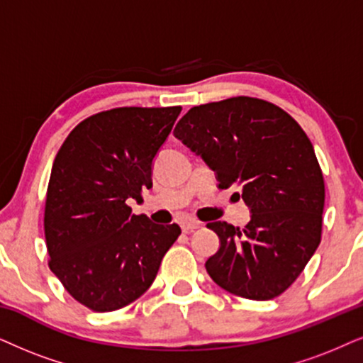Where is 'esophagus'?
I'll use <instances>...</instances> for the list:
<instances>
[{"mask_svg":"<svg viewBox=\"0 0 363 363\" xmlns=\"http://www.w3.org/2000/svg\"><path fill=\"white\" fill-rule=\"evenodd\" d=\"M181 228H182V231H184V233H191V231H194V229L203 228V223L194 221V219H187V221L181 223Z\"/></svg>","mask_w":363,"mask_h":363,"instance_id":"34e87169","label":"esophagus"}]
</instances>
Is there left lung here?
I'll return each instance as SVG.
<instances>
[{
  "mask_svg": "<svg viewBox=\"0 0 363 363\" xmlns=\"http://www.w3.org/2000/svg\"><path fill=\"white\" fill-rule=\"evenodd\" d=\"M174 135L213 169L221 189L240 187L251 213L242 229L208 224L219 238L206 261L209 277L247 300L281 295L322 240L325 184L303 128L266 100L233 97L192 107Z\"/></svg>",
  "mask_w": 363,
  "mask_h": 363,
  "instance_id": "1",
  "label": "left lung"
}]
</instances>
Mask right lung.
<instances>
[{"instance_id": "obj_1", "label": "right lung", "mask_w": 363, "mask_h": 363, "mask_svg": "<svg viewBox=\"0 0 363 363\" xmlns=\"http://www.w3.org/2000/svg\"><path fill=\"white\" fill-rule=\"evenodd\" d=\"M181 107H121L80 122L55 157L45 204L50 269L94 311L123 308L149 290L181 235L132 214Z\"/></svg>"}]
</instances>
